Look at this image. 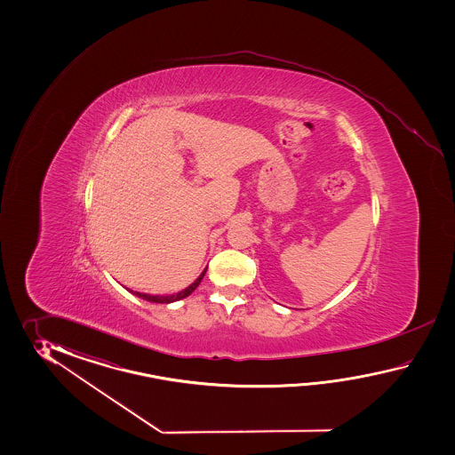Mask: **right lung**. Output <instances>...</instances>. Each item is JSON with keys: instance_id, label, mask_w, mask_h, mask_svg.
I'll return each instance as SVG.
<instances>
[{"instance_id": "1", "label": "right lung", "mask_w": 455, "mask_h": 455, "mask_svg": "<svg viewBox=\"0 0 455 455\" xmlns=\"http://www.w3.org/2000/svg\"><path fill=\"white\" fill-rule=\"evenodd\" d=\"M208 268V267H206ZM206 268L202 271V275L196 278V280L190 284V286H187L185 290L179 291V292H174V294H146V292H138V291L128 290L132 294H135L138 298H141V299L149 300V302H157V304H171V302H175V300L185 299L187 296H190L192 292H194L196 288H198V284L202 283L204 280V273H206Z\"/></svg>"}]
</instances>
